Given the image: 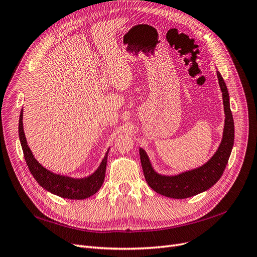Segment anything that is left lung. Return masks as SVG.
Listing matches in <instances>:
<instances>
[{"label": "left lung", "instance_id": "obj_1", "mask_svg": "<svg viewBox=\"0 0 257 257\" xmlns=\"http://www.w3.org/2000/svg\"><path fill=\"white\" fill-rule=\"evenodd\" d=\"M217 77L222 92L225 123L221 144L206 164L179 176H161L151 167L145 151L140 149L141 163L146 182L158 194L169 198L185 199L206 191L222 176L234 144V119L230 109L229 93H227L225 82L219 72H217Z\"/></svg>", "mask_w": 257, "mask_h": 257}]
</instances>
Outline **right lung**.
Instances as JSON below:
<instances>
[{"label":"right lung","mask_w":257,"mask_h":257,"mask_svg":"<svg viewBox=\"0 0 257 257\" xmlns=\"http://www.w3.org/2000/svg\"><path fill=\"white\" fill-rule=\"evenodd\" d=\"M23 111V110H22ZM21 111L20 119H19V138H20L21 146L23 149V155L25 162L30 169L31 174L46 191H49L57 196L68 199H85L96 193L103 183L104 174H106L107 159L108 153L101 161V164L98 169L92 176L84 179H72L69 177H63L59 175H55L49 170H46L37 162L34 158L30 147L27 146L26 138L23 131V121L22 116L23 112Z\"/></svg>","instance_id":"1"}]
</instances>
